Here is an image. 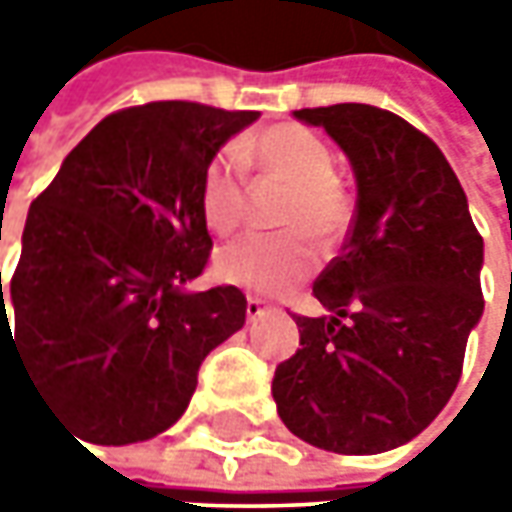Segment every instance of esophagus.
Returning <instances> with one entry per match:
<instances>
[{
    "label": "esophagus",
    "mask_w": 512,
    "mask_h": 512,
    "mask_svg": "<svg viewBox=\"0 0 512 512\" xmlns=\"http://www.w3.org/2000/svg\"><path fill=\"white\" fill-rule=\"evenodd\" d=\"M273 307L267 305L265 299H259V296H247V319L250 322H256V319H262L265 313H270Z\"/></svg>",
    "instance_id": "34e87169"
}]
</instances>
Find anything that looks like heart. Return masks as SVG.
<instances>
[{"instance_id": "heart-1", "label": "heart", "mask_w": 512, "mask_h": 512, "mask_svg": "<svg viewBox=\"0 0 512 512\" xmlns=\"http://www.w3.org/2000/svg\"><path fill=\"white\" fill-rule=\"evenodd\" d=\"M245 168L279 176L290 185L279 225L290 230L282 236H245L219 250L216 276L227 285L245 287L253 293H282L316 265L313 242L330 245L347 225V196L336 182V168L327 145L299 125H276L236 150ZM199 207L207 227L219 236L233 233L245 219V190L236 165L227 156H216L205 168Z\"/></svg>"}]
</instances>
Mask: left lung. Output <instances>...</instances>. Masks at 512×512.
Instances as JSON below:
<instances>
[{"label":"left lung","mask_w":512,"mask_h":512,"mask_svg":"<svg viewBox=\"0 0 512 512\" xmlns=\"http://www.w3.org/2000/svg\"><path fill=\"white\" fill-rule=\"evenodd\" d=\"M293 116L350 159L356 213L313 285L325 313L293 316L302 347L276 367L273 399L302 442L373 456L450 402L484 313V242L444 153L402 116L356 102Z\"/></svg>","instance_id":"1"}]
</instances>
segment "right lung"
Returning <instances> with one entry per match:
<instances>
[{
	"mask_svg": "<svg viewBox=\"0 0 512 512\" xmlns=\"http://www.w3.org/2000/svg\"><path fill=\"white\" fill-rule=\"evenodd\" d=\"M256 119L196 102L110 113L33 199L8 293L0 273V359L10 347L88 442H148L179 422L207 353L245 325L239 287L187 285L213 247L205 168Z\"/></svg>",
	"mask_w": 512,
	"mask_h": 512,
	"instance_id": "obj_1",
	"label": "right lung"
}]
</instances>
